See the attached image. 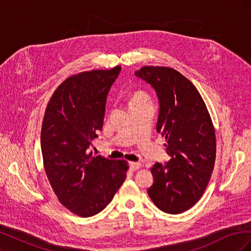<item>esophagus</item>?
<instances>
[{
	"instance_id": "34e87169",
	"label": "esophagus",
	"mask_w": 251,
	"mask_h": 251,
	"mask_svg": "<svg viewBox=\"0 0 251 251\" xmlns=\"http://www.w3.org/2000/svg\"><path fill=\"white\" fill-rule=\"evenodd\" d=\"M128 166H130V170L134 172L136 170H138L140 166H141V164L139 162H133V161H131V162H128Z\"/></svg>"
}]
</instances>
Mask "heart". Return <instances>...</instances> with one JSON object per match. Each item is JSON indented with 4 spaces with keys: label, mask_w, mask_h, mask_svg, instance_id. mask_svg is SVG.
<instances>
[{
    "label": "heart",
    "mask_w": 251,
    "mask_h": 251,
    "mask_svg": "<svg viewBox=\"0 0 251 251\" xmlns=\"http://www.w3.org/2000/svg\"><path fill=\"white\" fill-rule=\"evenodd\" d=\"M148 102H151L150 96L141 90L134 91V92H132L130 96H128V105H130V108Z\"/></svg>",
    "instance_id": "1"
}]
</instances>
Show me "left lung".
Here are the masks:
<instances>
[{"label": "left lung", "instance_id": "obj_1", "mask_svg": "<svg viewBox=\"0 0 251 251\" xmlns=\"http://www.w3.org/2000/svg\"><path fill=\"white\" fill-rule=\"evenodd\" d=\"M135 75L155 90L159 100L156 130L165 137L171 160L151 169L148 194L168 214H181L200 200L216 160V134L209 113L193 83L175 69L146 66Z\"/></svg>", "mask_w": 251, "mask_h": 251}]
</instances>
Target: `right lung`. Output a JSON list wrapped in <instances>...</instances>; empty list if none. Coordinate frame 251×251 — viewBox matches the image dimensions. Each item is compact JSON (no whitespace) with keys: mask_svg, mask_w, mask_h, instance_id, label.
<instances>
[{"mask_svg":"<svg viewBox=\"0 0 251 251\" xmlns=\"http://www.w3.org/2000/svg\"><path fill=\"white\" fill-rule=\"evenodd\" d=\"M121 67L67 78L47 105L41 133L45 172L59 202L79 217L100 212L126 177L127 163L90 151Z\"/></svg>","mask_w":251,"mask_h":251,"instance_id":"right-lung-1","label":"right lung"}]
</instances>
